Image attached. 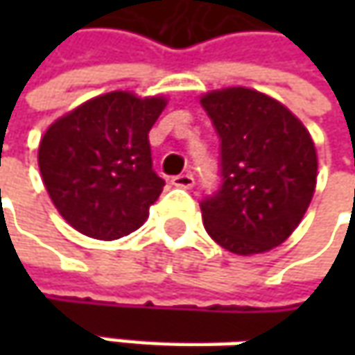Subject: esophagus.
<instances>
[{
	"mask_svg": "<svg viewBox=\"0 0 355 355\" xmlns=\"http://www.w3.org/2000/svg\"><path fill=\"white\" fill-rule=\"evenodd\" d=\"M171 184L175 185V187L191 189L193 184H196V180H193V175H191V173H180V175H173V178H171Z\"/></svg>",
	"mask_w": 355,
	"mask_h": 355,
	"instance_id": "34e87169",
	"label": "esophagus"
}]
</instances>
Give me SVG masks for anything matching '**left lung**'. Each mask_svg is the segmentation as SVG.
<instances>
[{"mask_svg": "<svg viewBox=\"0 0 355 355\" xmlns=\"http://www.w3.org/2000/svg\"><path fill=\"white\" fill-rule=\"evenodd\" d=\"M201 106L219 142L221 185L199 203L209 237L235 254L279 247L302 221L318 157L302 122L279 101L243 87L213 90Z\"/></svg>", "mask_w": 355, "mask_h": 355, "instance_id": "left-lung-1", "label": "left lung"}]
</instances>
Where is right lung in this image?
I'll return each mask as SVG.
<instances>
[{"mask_svg": "<svg viewBox=\"0 0 355 355\" xmlns=\"http://www.w3.org/2000/svg\"><path fill=\"white\" fill-rule=\"evenodd\" d=\"M166 98L114 90L51 124L39 144V170L64 221L92 239L136 231L166 182L152 170L148 132Z\"/></svg>", "mask_w": 355, "mask_h": 355, "instance_id": "add662e5", "label": "right lung"}]
</instances>
